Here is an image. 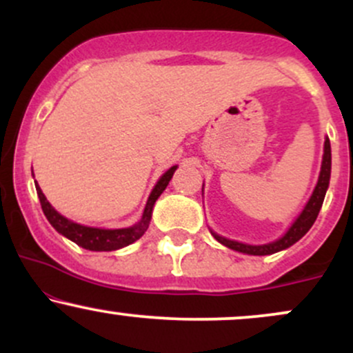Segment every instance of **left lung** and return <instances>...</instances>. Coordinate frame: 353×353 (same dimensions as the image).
<instances>
[{
	"mask_svg": "<svg viewBox=\"0 0 353 353\" xmlns=\"http://www.w3.org/2000/svg\"><path fill=\"white\" fill-rule=\"evenodd\" d=\"M330 165H332L330 141H329V137H327L325 144H323L322 169H320L319 182H317V185H315L314 194H312L310 201L307 202L305 209L302 210L301 216H299L297 221L292 224V228L287 230L285 236L279 239V241L272 242V244H265V245H247V244H241V242H236V241H229V239L217 236V234H214V237H216L221 244L229 247V249L239 250V252L250 254V255L275 254V252H279V250H283V249H287V247L294 245L295 242L301 241V239L305 236L307 232H309V229L314 225L315 219H317V216H319L320 208H322V204H323V197H325L327 188H329Z\"/></svg>",
	"mask_w": 353,
	"mask_h": 353,
	"instance_id": "1",
	"label": "left lung"
}]
</instances>
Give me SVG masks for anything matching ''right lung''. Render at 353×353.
I'll return each instance as SVG.
<instances>
[{
    "mask_svg": "<svg viewBox=\"0 0 353 353\" xmlns=\"http://www.w3.org/2000/svg\"><path fill=\"white\" fill-rule=\"evenodd\" d=\"M176 169L177 165H172V168L169 169L163 177H161L159 182L156 184V188L152 189L151 196H149L141 222H137L136 225H132V228H128V229H96V228H86V225L76 224V222L63 217L59 212H56V210L51 208V204L46 201V197H44L41 189H39L38 182H36V192H38L39 202H41V209L44 216H46L48 221H50V224L58 230L59 234H63L64 237H68L70 241L74 242V244L83 247V249L104 250V252H109V250H117L121 249V247L132 244V242H136L137 239L143 237V234L149 228V222H151L154 202H156L157 197L163 194V190L168 188L169 181H171L172 174Z\"/></svg>",
    "mask_w": 353,
    "mask_h": 353,
    "instance_id": "right-lung-1",
    "label": "right lung"
}]
</instances>
